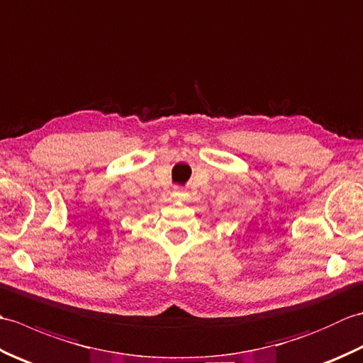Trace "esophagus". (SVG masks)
Masks as SVG:
<instances>
[{
    "mask_svg": "<svg viewBox=\"0 0 363 363\" xmlns=\"http://www.w3.org/2000/svg\"><path fill=\"white\" fill-rule=\"evenodd\" d=\"M173 196H174V198H179V199H181V198L186 196V191H184L182 189H174V190H173Z\"/></svg>",
    "mask_w": 363,
    "mask_h": 363,
    "instance_id": "34e87169",
    "label": "esophagus"
}]
</instances>
